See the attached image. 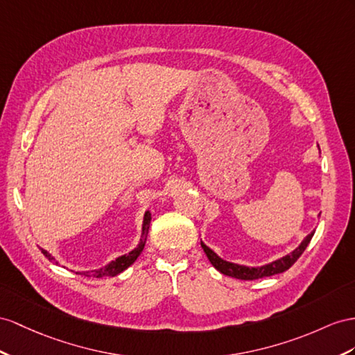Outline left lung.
Instances as JSON below:
<instances>
[{"label": "left lung", "instance_id": "obj_1", "mask_svg": "<svg viewBox=\"0 0 355 355\" xmlns=\"http://www.w3.org/2000/svg\"><path fill=\"white\" fill-rule=\"evenodd\" d=\"M313 234H315V230L309 235H306V237L303 239V241L300 243L293 252L288 253V255L282 257V258H279L276 261H272V262H270V264L259 266V267L241 266V264H235V262H231V261H226V259H223V258H220L219 255H217V253L213 249L208 248L202 240H201V246H202V249L205 252L208 261L211 262V266L217 271H220L222 275L231 276V277H235V279H241V280H255V279L268 277V276L279 275V272L286 271L300 257H302V253L307 248V244L311 243Z\"/></svg>", "mask_w": 355, "mask_h": 355}]
</instances>
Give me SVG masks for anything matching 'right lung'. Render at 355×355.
Instances as JSON below:
<instances>
[{"mask_svg":"<svg viewBox=\"0 0 355 355\" xmlns=\"http://www.w3.org/2000/svg\"><path fill=\"white\" fill-rule=\"evenodd\" d=\"M150 223H151V213L150 210L145 211L144 214V219H142V231H141V240L138 243V246H136L135 249H132L129 253H124V255L115 258L114 261L107 262V264L105 267H100L97 270H88V271H83V275L88 276V277H112V276H116L120 275V272H123L124 270L129 268L133 262L138 259V257L142 253L144 248H145V241H147V237H148V230H150ZM42 253L44 257H46L51 262H53V264L60 266V262L53 258L51 253L48 250L42 249Z\"/></svg>","mask_w":355,"mask_h":355,"instance_id":"right-lung-1","label":"right lung"}]
</instances>
